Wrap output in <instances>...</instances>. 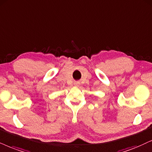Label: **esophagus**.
Returning a JSON list of instances; mask_svg holds the SVG:
<instances>
[{"label": "esophagus", "mask_w": 152, "mask_h": 152, "mask_svg": "<svg viewBox=\"0 0 152 152\" xmlns=\"http://www.w3.org/2000/svg\"><path fill=\"white\" fill-rule=\"evenodd\" d=\"M78 85V84H76V85Z\"/></svg>", "instance_id": "1"}]
</instances>
